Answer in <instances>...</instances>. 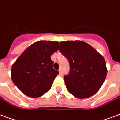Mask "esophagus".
<instances>
[{
    "label": "esophagus",
    "instance_id": "esophagus-1",
    "mask_svg": "<svg viewBox=\"0 0 120 120\" xmlns=\"http://www.w3.org/2000/svg\"><path fill=\"white\" fill-rule=\"evenodd\" d=\"M59 75H60L61 76V75H63V71H62V70H61V69H59Z\"/></svg>",
    "mask_w": 120,
    "mask_h": 120
}]
</instances>
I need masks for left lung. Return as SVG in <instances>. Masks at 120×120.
<instances>
[{
	"label": "left lung",
	"instance_id": "8db88e82",
	"mask_svg": "<svg viewBox=\"0 0 120 120\" xmlns=\"http://www.w3.org/2000/svg\"><path fill=\"white\" fill-rule=\"evenodd\" d=\"M59 44V50L70 63V72L64 76L68 92L80 99L94 95L107 75L103 56L84 42L66 41Z\"/></svg>",
	"mask_w": 120,
	"mask_h": 120
}]
</instances>
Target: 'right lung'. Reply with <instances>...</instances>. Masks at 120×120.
Masks as SVG:
<instances>
[{"label": "right lung", "mask_w": 120, "mask_h": 120, "mask_svg": "<svg viewBox=\"0 0 120 120\" xmlns=\"http://www.w3.org/2000/svg\"><path fill=\"white\" fill-rule=\"evenodd\" d=\"M59 42L38 41L31 44L13 64L11 78L22 93L38 98L50 89L59 74L54 70L50 56L59 48Z\"/></svg>", "instance_id": "obj_1"}]
</instances>
